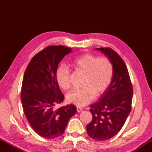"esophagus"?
I'll return each mask as SVG.
<instances>
[{
    "label": "esophagus",
    "mask_w": 152,
    "mask_h": 152,
    "mask_svg": "<svg viewBox=\"0 0 152 152\" xmlns=\"http://www.w3.org/2000/svg\"><path fill=\"white\" fill-rule=\"evenodd\" d=\"M77 112L80 113V112H82V111L83 110V109H82V108L78 107H77Z\"/></svg>",
    "instance_id": "esophagus-1"
}]
</instances>
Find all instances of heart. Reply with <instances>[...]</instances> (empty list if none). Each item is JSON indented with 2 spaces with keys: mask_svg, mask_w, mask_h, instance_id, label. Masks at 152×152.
<instances>
[{
  "mask_svg": "<svg viewBox=\"0 0 152 152\" xmlns=\"http://www.w3.org/2000/svg\"><path fill=\"white\" fill-rule=\"evenodd\" d=\"M73 68L85 73L83 86L75 88L67 94L68 102L79 107L85 106L92 102L94 95L98 96L109 86L113 75V66L106 57H99L85 54L74 58L70 63ZM56 79L58 85L64 90L71 86L70 70L62 64L56 70Z\"/></svg>",
  "mask_w": 152,
  "mask_h": 152,
  "instance_id": "b5f03b06",
  "label": "heart"
}]
</instances>
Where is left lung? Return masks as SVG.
Wrapping results in <instances>:
<instances>
[{
  "instance_id": "left-lung-1",
  "label": "left lung",
  "mask_w": 152,
  "mask_h": 152,
  "mask_svg": "<svg viewBox=\"0 0 152 152\" xmlns=\"http://www.w3.org/2000/svg\"><path fill=\"white\" fill-rule=\"evenodd\" d=\"M96 49L112 62L113 75L98 102L90 104L92 120L86 131L92 139L104 141L115 136L126 122L131 110L133 90L126 64L118 54L110 48Z\"/></svg>"
}]
</instances>
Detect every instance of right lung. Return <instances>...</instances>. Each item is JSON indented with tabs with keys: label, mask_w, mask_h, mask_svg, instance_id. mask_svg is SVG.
Masks as SVG:
<instances>
[{
	"label": "right lung",
	"mask_w": 152,
	"mask_h": 152,
	"mask_svg": "<svg viewBox=\"0 0 152 152\" xmlns=\"http://www.w3.org/2000/svg\"><path fill=\"white\" fill-rule=\"evenodd\" d=\"M71 48L50 45L37 53L30 60L23 76L21 99L23 112L35 132L45 139L61 136L69 119L77 113L73 104L56 109L64 96L56 79L59 62Z\"/></svg>",
	"instance_id": "add662e5"
}]
</instances>
